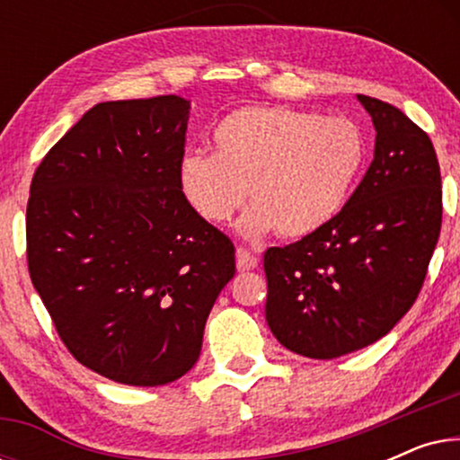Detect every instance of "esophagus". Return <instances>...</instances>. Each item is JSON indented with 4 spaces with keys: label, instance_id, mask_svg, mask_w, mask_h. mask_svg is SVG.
<instances>
[{
    "label": "esophagus",
    "instance_id": "esophagus-1",
    "mask_svg": "<svg viewBox=\"0 0 460 460\" xmlns=\"http://www.w3.org/2000/svg\"><path fill=\"white\" fill-rule=\"evenodd\" d=\"M236 268L238 272H249V270L257 268V257L251 251L238 247L236 249Z\"/></svg>",
    "mask_w": 460,
    "mask_h": 460
}]
</instances>
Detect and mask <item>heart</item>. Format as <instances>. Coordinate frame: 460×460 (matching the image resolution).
<instances>
[{
    "mask_svg": "<svg viewBox=\"0 0 460 460\" xmlns=\"http://www.w3.org/2000/svg\"><path fill=\"white\" fill-rule=\"evenodd\" d=\"M364 131L348 117H320L285 106H249L213 129V155L186 153L178 188L209 224H226L247 200L238 228L247 238L279 232L312 236L335 222L364 172Z\"/></svg>",
    "mask_w": 460,
    "mask_h": 460,
    "instance_id": "b5f03b06",
    "label": "heart"
}]
</instances>
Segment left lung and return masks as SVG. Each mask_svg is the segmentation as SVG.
Here are the masks:
<instances>
[{
    "label": "left lung",
    "mask_w": 460,
    "mask_h": 460,
    "mask_svg": "<svg viewBox=\"0 0 460 460\" xmlns=\"http://www.w3.org/2000/svg\"><path fill=\"white\" fill-rule=\"evenodd\" d=\"M375 159L349 203L316 234L263 255L266 320L287 349L331 360L385 337L411 310L442 228V178L429 136L381 100Z\"/></svg>",
    "instance_id": "left-lung-1"
}]
</instances>
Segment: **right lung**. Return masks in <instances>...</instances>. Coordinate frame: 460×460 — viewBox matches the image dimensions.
<instances>
[{"label": "right lung", "instance_id": "1", "mask_svg": "<svg viewBox=\"0 0 460 460\" xmlns=\"http://www.w3.org/2000/svg\"><path fill=\"white\" fill-rule=\"evenodd\" d=\"M190 102H100L31 181L27 260L68 351L123 385L156 387L199 360L234 244L178 188Z\"/></svg>", "mask_w": 460, "mask_h": 460}]
</instances>
